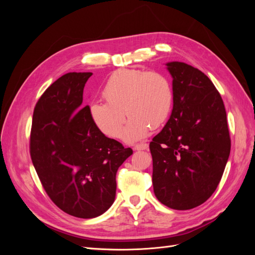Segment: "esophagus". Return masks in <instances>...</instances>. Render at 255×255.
<instances>
[{"label": "esophagus", "mask_w": 255, "mask_h": 255, "mask_svg": "<svg viewBox=\"0 0 255 255\" xmlns=\"http://www.w3.org/2000/svg\"><path fill=\"white\" fill-rule=\"evenodd\" d=\"M148 148H149V144L148 143H138V144L134 145V150H137V151L146 150Z\"/></svg>", "instance_id": "1"}]
</instances>
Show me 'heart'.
Instances as JSON below:
<instances>
[{
  "instance_id": "1",
  "label": "heart",
  "mask_w": 255,
  "mask_h": 255,
  "mask_svg": "<svg viewBox=\"0 0 255 255\" xmlns=\"http://www.w3.org/2000/svg\"><path fill=\"white\" fill-rule=\"evenodd\" d=\"M106 102L90 104L91 120L105 135L119 138L126 113L130 116L125 129L128 142L149 135L167 120L171 112L173 92L164 74L156 71L121 69L114 72L103 89Z\"/></svg>"
}]
</instances>
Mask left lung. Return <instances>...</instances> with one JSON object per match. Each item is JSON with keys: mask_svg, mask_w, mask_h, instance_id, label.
I'll return each mask as SVG.
<instances>
[{"mask_svg": "<svg viewBox=\"0 0 255 255\" xmlns=\"http://www.w3.org/2000/svg\"><path fill=\"white\" fill-rule=\"evenodd\" d=\"M173 109L150 142L153 189L160 203L186 211L217 188L231 150L225 104L212 81L181 61L167 63Z\"/></svg>", "mask_w": 255, "mask_h": 255, "instance_id": "obj_1", "label": "left lung"}]
</instances>
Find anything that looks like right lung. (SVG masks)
Masks as SVG:
<instances>
[{"instance_id": "add662e5", "label": "right lung", "mask_w": 255, "mask_h": 255, "mask_svg": "<svg viewBox=\"0 0 255 255\" xmlns=\"http://www.w3.org/2000/svg\"><path fill=\"white\" fill-rule=\"evenodd\" d=\"M91 72H70L54 82L35 106L30 157L42 186L61 211L95 218L115 201L116 173L133 154L106 137L83 104Z\"/></svg>"}]
</instances>
